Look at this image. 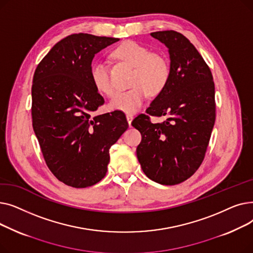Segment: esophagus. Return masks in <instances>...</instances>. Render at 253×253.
<instances>
[{"instance_id": "1", "label": "esophagus", "mask_w": 253, "mask_h": 253, "mask_svg": "<svg viewBox=\"0 0 253 253\" xmlns=\"http://www.w3.org/2000/svg\"><path fill=\"white\" fill-rule=\"evenodd\" d=\"M126 119H127V122H128L129 126L131 127V123H132V120H133V116L130 115V114H127L126 115Z\"/></svg>"}]
</instances>
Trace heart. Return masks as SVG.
Here are the masks:
<instances>
[{
	"mask_svg": "<svg viewBox=\"0 0 253 253\" xmlns=\"http://www.w3.org/2000/svg\"><path fill=\"white\" fill-rule=\"evenodd\" d=\"M114 58L133 66L130 78L131 89L117 92L109 102V108L126 114L136 113L149 94L158 95L165 89L170 78V64L161 53L151 52L149 48L134 42L125 41L112 52ZM89 77L94 88L105 95H112L114 86L109 68L104 62H93Z\"/></svg>",
	"mask_w": 253,
	"mask_h": 253,
	"instance_id": "obj_1",
	"label": "heart"
}]
</instances>
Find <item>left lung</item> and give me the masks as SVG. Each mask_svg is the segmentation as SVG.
<instances>
[{"label":"left lung","mask_w":253,"mask_h":253,"mask_svg":"<svg viewBox=\"0 0 253 253\" xmlns=\"http://www.w3.org/2000/svg\"><path fill=\"white\" fill-rule=\"evenodd\" d=\"M151 36L168 48L170 78L147 114L168 119L153 124L141 114L132 121L142 137L136 155L150 179L174 185L191 177L204 159L215 122L214 83L203 57L183 35L163 31Z\"/></svg>","instance_id":"obj_1"}]
</instances>
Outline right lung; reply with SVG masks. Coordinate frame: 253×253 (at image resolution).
<instances>
[{
	"instance_id": "add662e5",
	"label": "right lung",
	"mask_w": 253,
	"mask_h": 253,
	"mask_svg": "<svg viewBox=\"0 0 253 253\" xmlns=\"http://www.w3.org/2000/svg\"><path fill=\"white\" fill-rule=\"evenodd\" d=\"M119 40L68 36L52 47L34 75L35 134L50 171L73 188L91 187L105 176L110 149L128 128L123 112L92 116L104 103L89 77L92 60Z\"/></svg>"
}]
</instances>
